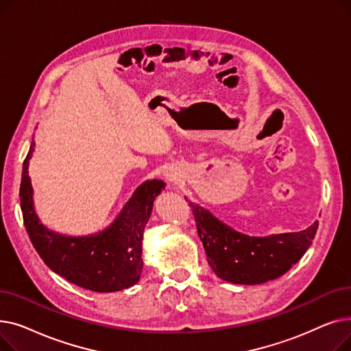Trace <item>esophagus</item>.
<instances>
[{
  "instance_id": "34e87169",
  "label": "esophagus",
  "mask_w": 351,
  "mask_h": 351,
  "mask_svg": "<svg viewBox=\"0 0 351 351\" xmlns=\"http://www.w3.org/2000/svg\"><path fill=\"white\" fill-rule=\"evenodd\" d=\"M163 176H165V179L168 180V182L176 183L179 180V178H180V173L176 169H168V171L163 173Z\"/></svg>"
}]
</instances>
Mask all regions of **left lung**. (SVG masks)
Masks as SVG:
<instances>
[{"label": "left lung", "mask_w": 351, "mask_h": 351, "mask_svg": "<svg viewBox=\"0 0 351 351\" xmlns=\"http://www.w3.org/2000/svg\"><path fill=\"white\" fill-rule=\"evenodd\" d=\"M186 199V197H185ZM208 263L217 278L234 285H262L283 276L310 247L319 220L302 232L249 236L189 202Z\"/></svg>", "instance_id": "obj_1"}]
</instances>
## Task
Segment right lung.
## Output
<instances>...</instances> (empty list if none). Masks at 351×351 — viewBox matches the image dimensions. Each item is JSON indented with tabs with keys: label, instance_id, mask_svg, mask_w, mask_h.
Segmentation results:
<instances>
[{
	"label": "right lung",
	"instance_id": "add662e5",
	"mask_svg": "<svg viewBox=\"0 0 351 351\" xmlns=\"http://www.w3.org/2000/svg\"><path fill=\"white\" fill-rule=\"evenodd\" d=\"M35 142L23 165L20 188L24 225L32 246L44 263L68 282L98 293H112L136 285L143 269L142 239L154 202L165 189L159 179L145 180L132 193L115 220L101 232L66 236L44 226L34 208L28 176Z\"/></svg>",
	"mask_w": 351,
	"mask_h": 351
}]
</instances>
